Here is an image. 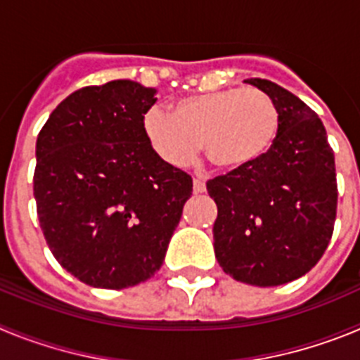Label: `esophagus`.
<instances>
[{
  "instance_id": "34e87169",
  "label": "esophagus",
  "mask_w": 360,
  "mask_h": 360,
  "mask_svg": "<svg viewBox=\"0 0 360 360\" xmlns=\"http://www.w3.org/2000/svg\"><path fill=\"white\" fill-rule=\"evenodd\" d=\"M193 191H195V195L205 193V182H203L202 178H195V180H193Z\"/></svg>"
}]
</instances>
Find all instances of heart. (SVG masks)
<instances>
[{
	"instance_id": "b5f03b06",
	"label": "heart",
	"mask_w": 360,
	"mask_h": 360,
	"mask_svg": "<svg viewBox=\"0 0 360 360\" xmlns=\"http://www.w3.org/2000/svg\"><path fill=\"white\" fill-rule=\"evenodd\" d=\"M279 126L278 106L259 88L189 95L176 101L171 113L153 106L142 117L153 151L174 167L195 160L200 142L218 169L247 167L274 146Z\"/></svg>"
}]
</instances>
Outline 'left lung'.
<instances>
[{
	"instance_id": "obj_1",
	"label": "left lung",
	"mask_w": 360,
	"mask_h": 360,
	"mask_svg": "<svg viewBox=\"0 0 360 360\" xmlns=\"http://www.w3.org/2000/svg\"><path fill=\"white\" fill-rule=\"evenodd\" d=\"M247 82L272 97L281 126L259 160L207 182L214 254L236 281L278 287L310 272L332 240L335 158L316 111L276 82Z\"/></svg>"
}]
</instances>
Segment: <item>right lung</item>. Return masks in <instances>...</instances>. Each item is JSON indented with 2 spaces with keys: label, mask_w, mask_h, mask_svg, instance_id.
I'll return each mask as SVG.
<instances>
[{
  "label": "right lung",
  "mask_w": 360,
  "mask_h": 360,
  "mask_svg": "<svg viewBox=\"0 0 360 360\" xmlns=\"http://www.w3.org/2000/svg\"><path fill=\"white\" fill-rule=\"evenodd\" d=\"M155 88L119 79L73 91L37 135L34 196L59 265L95 288L155 276L193 178L153 151L142 117Z\"/></svg>",
  "instance_id": "obj_1"
}]
</instances>
